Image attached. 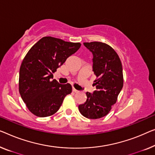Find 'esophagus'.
Listing matches in <instances>:
<instances>
[{"instance_id":"34e87169","label":"esophagus","mask_w":155,"mask_h":155,"mask_svg":"<svg viewBox=\"0 0 155 155\" xmlns=\"http://www.w3.org/2000/svg\"><path fill=\"white\" fill-rule=\"evenodd\" d=\"M72 91H73V92H78V91H77V90H76L75 88H74V87H73Z\"/></svg>"}]
</instances>
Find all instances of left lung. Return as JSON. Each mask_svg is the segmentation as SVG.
<instances>
[{
  "mask_svg": "<svg viewBox=\"0 0 155 155\" xmlns=\"http://www.w3.org/2000/svg\"><path fill=\"white\" fill-rule=\"evenodd\" d=\"M92 54V71L97 77L93 85L96 91L87 92V100L78 105V110L84 117L98 119L107 115L116 102L123 86L122 63L114 48L100 41L84 42Z\"/></svg>",
  "mask_w": 155,
  "mask_h": 155,
  "instance_id": "1",
  "label": "left lung"
}]
</instances>
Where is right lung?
Wrapping results in <instances>:
<instances>
[{
  "instance_id": "right-lung-1",
  "label": "right lung",
  "mask_w": 155,
  "mask_h": 155,
  "mask_svg": "<svg viewBox=\"0 0 155 155\" xmlns=\"http://www.w3.org/2000/svg\"><path fill=\"white\" fill-rule=\"evenodd\" d=\"M79 42L44 37L28 52L21 64L18 90L32 114L38 117L56 113L72 87L53 79L54 73L81 47Z\"/></svg>"
}]
</instances>
